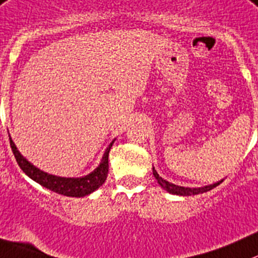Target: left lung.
Returning a JSON list of instances; mask_svg holds the SVG:
<instances>
[{
    "label": "left lung",
    "instance_id": "left-lung-1",
    "mask_svg": "<svg viewBox=\"0 0 258 258\" xmlns=\"http://www.w3.org/2000/svg\"><path fill=\"white\" fill-rule=\"evenodd\" d=\"M153 176H154V178L157 180V182L159 183V186H161L163 190H166L167 192L172 194V195H180V196H190V195H198V194L207 192V191L212 190V188H214L215 186L220 185V183L223 182V180H220V181H218V182L212 183V185L201 186V187H183V186L175 185V183L168 182V181L163 180V178H162L161 176L157 173V171L154 170V167H153Z\"/></svg>",
    "mask_w": 258,
    "mask_h": 258
}]
</instances>
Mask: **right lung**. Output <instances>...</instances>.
<instances>
[{
  "label": "right lung",
  "instance_id": "right-lung-1",
  "mask_svg": "<svg viewBox=\"0 0 258 258\" xmlns=\"http://www.w3.org/2000/svg\"><path fill=\"white\" fill-rule=\"evenodd\" d=\"M115 141V139H114ZM114 141L109 144L105 153L102 156L100 164L94 171L88 175L82 176V177H60V176L51 175V173L44 172L43 170L34 166L31 162H29L23 154L19 152L16 144L10 137V144L11 149L15 154L16 162L19 163L21 170L35 182L41 185L43 187L49 188L50 191L60 194L64 196H71V198H83V196L90 195L91 192L96 191L102 183L106 181L107 172H109V152L112 147Z\"/></svg>",
  "mask_w": 258,
  "mask_h": 258
}]
</instances>
